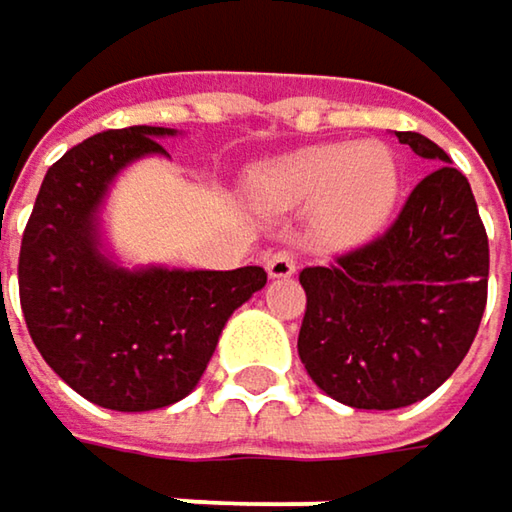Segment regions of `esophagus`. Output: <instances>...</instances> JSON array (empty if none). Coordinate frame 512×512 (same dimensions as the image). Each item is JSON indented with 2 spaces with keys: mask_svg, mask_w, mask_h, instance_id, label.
I'll return each mask as SVG.
<instances>
[{
  "mask_svg": "<svg viewBox=\"0 0 512 512\" xmlns=\"http://www.w3.org/2000/svg\"><path fill=\"white\" fill-rule=\"evenodd\" d=\"M266 275L269 278H293L296 275V257L290 252H272L266 257Z\"/></svg>",
  "mask_w": 512,
  "mask_h": 512,
  "instance_id": "34e87169",
  "label": "esophagus"
}]
</instances>
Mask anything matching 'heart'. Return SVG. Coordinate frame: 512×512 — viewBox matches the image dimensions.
Returning <instances> with one entry per match:
<instances>
[{
    "label": "heart",
    "mask_w": 512,
    "mask_h": 512,
    "mask_svg": "<svg viewBox=\"0 0 512 512\" xmlns=\"http://www.w3.org/2000/svg\"><path fill=\"white\" fill-rule=\"evenodd\" d=\"M252 199L266 213L310 208V228L325 246H357L393 219L401 166L387 143L307 146L257 166Z\"/></svg>",
    "instance_id": "obj_1"
}]
</instances>
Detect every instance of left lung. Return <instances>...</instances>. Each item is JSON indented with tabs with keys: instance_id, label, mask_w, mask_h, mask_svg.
<instances>
[{
	"instance_id": "left-lung-1",
	"label": "left lung",
	"mask_w": 512,
	"mask_h": 512,
	"mask_svg": "<svg viewBox=\"0 0 512 512\" xmlns=\"http://www.w3.org/2000/svg\"><path fill=\"white\" fill-rule=\"evenodd\" d=\"M395 137L440 166L384 237L299 275L304 369L322 393L357 410H398L442 387L487 307L489 243L466 175L434 140Z\"/></svg>"
}]
</instances>
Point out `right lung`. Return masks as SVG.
<instances>
[{
    "label": "right lung",
    "mask_w": 512,
    "mask_h": 512,
    "mask_svg": "<svg viewBox=\"0 0 512 512\" xmlns=\"http://www.w3.org/2000/svg\"><path fill=\"white\" fill-rule=\"evenodd\" d=\"M175 128L93 134L49 166L20 249V304L43 360L87 401L143 413L196 390L231 313L266 284L260 266L231 272L122 266L102 210L117 175L169 158Z\"/></svg>",
    "instance_id": "1"
}]
</instances>
